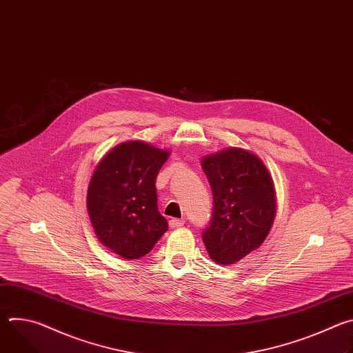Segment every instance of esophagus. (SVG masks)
Masks as SVG:
<instances>
[{
  "label": "esophagus",
  "mask_w": 353,
  "mask_h": 353,
  "mask_svg": "<svg viewBox=\"0 0 353 353\" xmlns=\"http://www.w3.org/2000/svg\"><path fill=\"white\" fill-rule=\"evenodd\" d=\"M184 225V221L183 219H170L169 221V226L172 228V229H176V228H181Z\"/></svg>",
  "instance_id": "34e87169"
}]
</instances>
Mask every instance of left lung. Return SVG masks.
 <instances>
[{"label":"left lung","mask_w":353,"mask_h":353,"mask_svg":"<svg viewBox=\"0 0 353 353\" xmlns=\"http://www.w3.org/2000/svg\"><path fill=\"white\" fill-rule=\"evenodd\" d=\"M212 188L214 211L203 240L211 260L230 265L267 239L276 214V195L264 162L243 148H226L201 159Z\"/></svg>","instance_id":"8db88e82"}]
</instances>
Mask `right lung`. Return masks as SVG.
I'll list each match as a JSON object with an SVG mask.
<instances>
[{
  "instance_id": "1",
  "label": "right lung",
  "mask_w": 353,
  "mask_h": 353,
  "mask_svg": "<svg viewBox=\"0 0 353 353\" xmlns=\"http://www.w3.org/2000/svg\"><path fill=\"white\" fill-rule=\"evenodd\" d=\"M168 149L145 141L114 146L90 177L86 207L93 230L106 248L124 260H138L168 230L159 214L157 176L168 161Z\"/></svg>"
}]
</instances>
